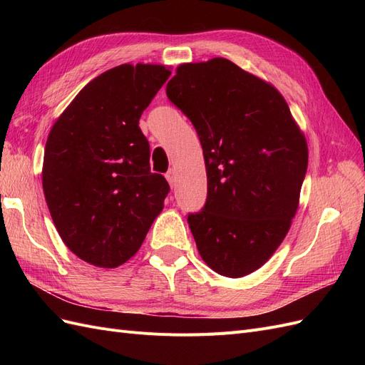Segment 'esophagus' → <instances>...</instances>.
<instances>
[{"instance_id":"obj_1","label":"esophagus","mask_w":365,"mask_h":365,"mask_svg":"<svg viewBox=\"0 0 365 365\" xmlns=\"http://www.w3.org/2000/svg\"><path fill=\"white\" fill-rule=\"evenodd\" d=\"M165 180L169 181L170 187H173L176 184V172H175V169H170L168 173H165Z\"/></svg>"}]
</instances>
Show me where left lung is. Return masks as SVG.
Segmentation results:
<instances>
[{
  "label": "left lung",
  "instance_id": "left-lung-1",
  "mask_svg": "<svg viewBox=\"0 0 365 365\" xmlns=\"http://www.w3.org/2000/svg\"><path fill=\"white\" fill-rule=\"evenodd\" d=\"M201 140L207 202L189 215L215 272L244 277L267 263L300 204L307 143L277 88L228 59L181 63L165 86Z\"/></svg>",
  "mask_w": 365,
  "mask_h": 365
}]
</instances>
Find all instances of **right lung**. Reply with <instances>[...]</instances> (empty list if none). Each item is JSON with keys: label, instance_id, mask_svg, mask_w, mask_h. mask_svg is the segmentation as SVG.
I'll return each instance as SVG.
<instances>
[{"label": "right lung", "instance_id": "1", "mask_svg": "<svg viewBox=\"0 0 365 365\" xmlns=\"http://www.w3.org/2000/svg\"><path fill=\"white\" fill-rule=\"evenodd\" d=\"M170 70L123 63L85 85L54 121L42 189L63 244L98 268H117L141 247L164 208L169 184L150 172L138 128Z\"/></svg>", "mask_w": 365, "mask_h": 365}]
</instances>
